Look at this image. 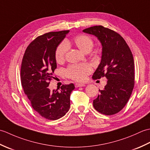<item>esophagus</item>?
<instances>
[{
    "instance_id": "34e87169",
    "label": "esophagus",
    "mask_w": 150,
    "mask_h": 150,
    "mask_svg": "<svg viewBox=\"0 0 150 150\" xmlns=\"http://www.w3.org/2000/svg\"><path fill=\"white\" fill-rule=\"evenodd\" d=\"M75 88H79V87H84L85 86V84H75Z\"/></svg>"
}]
</instances>
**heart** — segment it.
Returning a JSON list of instances; mask_svg holds the SVG:
<instances>
[{
    "label": "heart",
    "instance_id": "1",
    "mask_svg": "<svg viewBox=\"0 0 150 150\" xmlns=\"http://www.w3.org/2000/svg\"><path fill=\"white\" fill-rule=\"evenodd\" d=\"M73 42L82 52L88 53L93 48V41L86 35H80L73 39ZM68 50V44L63 42L57 46L55 51V59L58 63L62 62L65 59L66 54ZM91 67L87 63L72 65L66 69V74L73 80L83 82L87 75L91 72Z\"/></svg>",
    "mask_w": 150,
    "mask_h": 150
}]
</instances>
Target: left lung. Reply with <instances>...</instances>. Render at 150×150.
I'll list each match as a JSON object with an SVG mask.
<instances>
[{"instance_id": "obj_1", "label": "left lung", "mask_w": 150, "mask_h": 150, "mask_svg": "<svg viewBox=\"0 0 150 150\" xmlns=\"http://www.w3.org/2000/svg\"><path fill=\"white\" fill-rule=\"evenodd\" d=\"M84 33L94 35L102 46L100 62L92 78L105 77L107 84L100 90L93 107L107 115H114L125 106L134 87V61L128 44L119 33L103 26L84 30Z\"/></svg>"}]
</instances>
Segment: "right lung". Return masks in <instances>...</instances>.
Segmentation results:
<instances>
[{"instance_id":"obj_1","label":"right lung","mask_w":150,"mask_h":150,"mask_svg":"<svg viewBox=\"0 0 150 150\" xmlns=\"http://www.w3.org/2000/svg\"><path fill=\"white\" fill-rule=\"evenodd\" d=\"M69 30L50 32L36 38L28 46L22 59L21 83L31 106L48 120L64 116L70 107L73 83L62 85L60 91H51L49 81L57 68L55 51Z\"/></svg>"}]
</instances>
